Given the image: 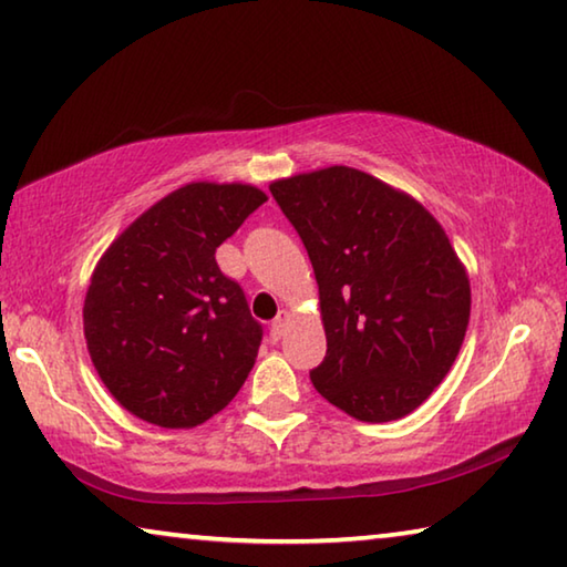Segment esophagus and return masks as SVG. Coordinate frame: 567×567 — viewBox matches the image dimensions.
Here are the masks:
<instances>
[{
	"label": "esophagus",
	"instance_id": "obj_1",
	"mask_svg": "<svg viewBox=\"0 0 567 567\" xmlns=\"http://www.w3.org/2000/svg\"><path fill=\"white\" fill-rule=\"evenodd\" d=\"M287 320H290V315H287L285 310L272 320V324H270V338H272V340H280V338H282Z\"/></svg>",
	"mask_w": 567,
	"mask_h": 567
}]
</instances>
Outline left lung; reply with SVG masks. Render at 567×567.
I'll use <instances>...</instances> for the list:
<instances>
[{
    "label": "left lung",
    "mask_w": 567,
    "mask_h": 567,
    "mask_svg": "<svg viewBox=\"0 0 567 567\" xmlns=\"http://www.w3.org/2000/svg\"><path fill=\"white\" fill-rule=\"evenodd\" d=\"M300 235L328 334L310 372L320 395L362 422L410 415L453 368L470 282L437 219L368 172L328 167L270 185Z\"/></svg>",
    "instance_id": "left-lung-1"
}]
</instances>
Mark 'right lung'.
<instances>
[{
  "instance_id": "obj_1",
  "label": "right lung",
  "mask_w": 567,
  "mask_h": 567,
  "mask_svg": "<svg viewBox=\"0 0 567 567\" xmlns=\"http://www.w3.org/2000/svg\"><path fill=\"white\" fill-rule=\"evenodd\" d=\"M262 203L252 185L192 182L134 219L94 267L84 338L94 370L132 415L195 427L243 388L262 324L215 252Z\"/></svg>"
}]
</instances>
